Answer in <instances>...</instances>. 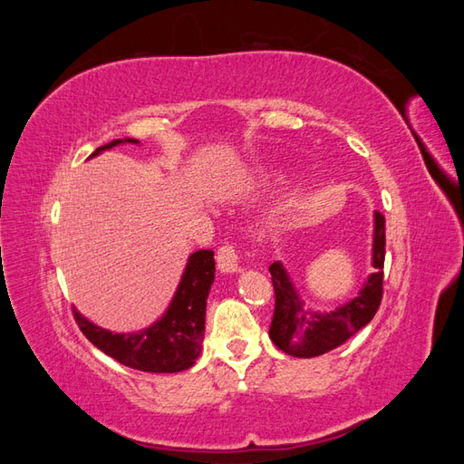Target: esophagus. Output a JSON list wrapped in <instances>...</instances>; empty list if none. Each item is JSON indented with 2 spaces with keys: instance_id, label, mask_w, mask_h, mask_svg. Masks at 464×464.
I'll return each mask as SVG.
<instances>
[{
  "instance_id": "1",
  "label": "esophagus",
  "mask_w": 464,
  "mask_h": 464,
  "mask_svg": "<svg viewBox=\"0 0 464 464\" xmlns=\"http://www.w3.org/2000/svg\"><path fill=\"white\" fill-rule=\"evenodd\" d=\"M217 265L222 273H234L237 271V251L232 244H224L218 247Z\"/></svg>"
}]
</instances>
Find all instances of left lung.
<instances>
[{"label":"left lung","mask_w":464,"mask_h":464,"mask_svg":"<svg viewBox=\"0 0 464 464\" xmlns=\"http://www.w3.org/2000/svg\"><path fill=\"white\" fill-rule=\"evenodd\" d=\"M383 265H385V217L375 213L373 234V266L358 296L331 314L307 315L298 300V294L280 263L269 266L275 312L269 327L271 341L283 353L296 358H314L341 346L362 327H366L379 310L383 298Z\"/></svg>","instance_id":"obj_1"}]
</instances>
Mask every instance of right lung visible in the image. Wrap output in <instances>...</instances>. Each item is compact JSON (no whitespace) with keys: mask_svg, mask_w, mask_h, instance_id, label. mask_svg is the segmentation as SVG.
<instances>
[{"mask_svg":"<svg viewBox=\"0 0 464 464\" xmlns=\"http://www.w3.org/2000/svg\"><path fill=\"white\" fill-rule=\"evenodd\" d=\"M137 143V139H116L98 147L91 157L101 150L114 149L120 143ZM215 280V251L199 249L189 257L181 276L176 296L166 315L152 327L133 334H114L82 317L73 310V317L81 333L101 348L104 354L139 372L174 373L191 368L201 353L205 336V307L210 285Z\"/></svg>","mask_w":464,"mask_h":464,"instance_id":"1","label":"right lung"}]
</instances>
